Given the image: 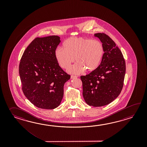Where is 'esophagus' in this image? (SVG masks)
Here are the masks:
<instances>
[{
	"instance_id": "34e87169",
	"label": "esophagus",
	"mask_w": 147,
	"mask_h": 147,
	"mask_svg": "<svg viewBox=\"0 0 147 147\" xmlns=\"http://www.w3.org/2000/svg\"><path fill=\"white\" fill-rule=\"evenodd\" d=\"M78 77L76 76H74V75H71V79H74V78H77Z\"/></svg>"
}]
</instances>
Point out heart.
<instances>
[{"label": "heart", "instance_id": "obj_1", "mask_svg": "<svg viewBox=\"0 0 147 147\" xmlns=\"http://www.w3.org/2000/svg\"><path fill=\"white\" fill-rule=\"evenodd\" d=\"M104 54L103 45L100 41L82 37H71L63 44V48L58 47L55 51L57 61L63 69L70 68L71 74H80L85 70L88 72L99 67Z\"/></svg>", "mask_w": 147, "mask_h": 147}]
</instances>
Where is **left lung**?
Segmentation results:
<instances>
[{
	"mask_svg": "<svg viewBox=\"0 0 147 147\" xmlns=\"http://www.w3.org/2000/svg\"><path fill=\"white\" fill-rule=\"evenodd\" d=\"M102 43L104 54L99 67L89 74L80 77L82 94L89 106L108 105L118 97L123 86L125 63L121 50L109 36L97 33Z\"/></svg>",
	"mask_w": 147,
	"mask_h": 147,
	"instance_id": "left-lung-1",
	"label": "left lung"
}]
</instances>
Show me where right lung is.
<instances>
[{"mask_svg":"<svg viewBox=\"0 0 147 147\" xmlns=\"http://www.w3.org/2000/svg\"><path fill=\"white\" fill-rule=\"evenodd\" d=\"M60 42L58 36L36 38L20 59L19 72L23 93L39 108L53 109L59 106L64 84L70 78L55 58Z\"/></svg>","mask_w":147,"mask_h":147,"instance_id":"add662e5","label":"right lung"}]
</instances>
